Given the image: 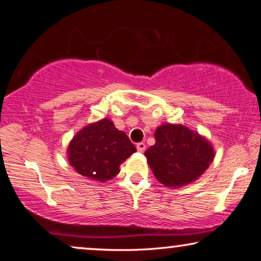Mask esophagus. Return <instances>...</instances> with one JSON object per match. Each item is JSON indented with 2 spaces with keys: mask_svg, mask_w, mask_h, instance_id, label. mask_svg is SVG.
<instances>
[{
  "mask_svg": "<svg viewBox=\"0 0 261 261\" xmlns=\"http://www.w3.org/2000/svg\"><path fill=\"white\" fill-rule=\"evenodd\" d=\"M145 148H146L145 142H138V144H137V149H138L139 152H144Z\"/></svg>",
  "mask_w": 261,
  "mask_h": 261,
  "instance_id": "esophagus-1",
  "label": "esophagus"
}]
</instances>
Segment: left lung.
I'll list each match as a JSON object with an SVG mask.
<instances>
[{"instance_id":"left-lung-1","label":"left lung","mask_w":261,"mask_h":261,"mask_svg":"<svg viewBox=\"0 0 261 261\" xmlns=\"http://www.w3.org/2000/svg\"><path fill=\"white\" fill-rule=\"evenodd\" d=\"M155 144L145 152L156 179L166 187H183L197 179L214 159L212 145L181 124H164Z\"/></svg>"}]
</instances>
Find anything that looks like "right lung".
<instances>
[{"label":"right lung","instance_id":"right-lung-1","mask_svg":"<svg viewBox=\"0 0 261 261\" xmlns=\"http://www.w3.org/2000/svg\"><path fill=\"white\" fill-rule=\"evenodd\" d=\"M137 151L126 133L108 119L78 132L67 148L71 166L82 176L107 181L120 172V165Z\"/></svg>","mask_w":261,"mask_h":261}]
</instances>
